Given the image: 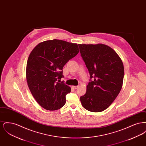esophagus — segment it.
Returning <instances> with one entry per match:
<instances>
[{
    "label": "esophagus",
    "instance_id": "1",
    "mask_svg": "<svg viewBox=\"0 0 146 146\" xmlns=\"http://www.w3.org/2000/svg\"><path fill=\"white\" fill-rule=\"evenodd\" d=\"M79 87V86H72V88L74 89H78V88Z\"/></svg>",
    "mask_w": 146,
    "mask_h": 146
}]
</instances>
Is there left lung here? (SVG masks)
Here are the masks:
<instances>
[{
  "label": "left lung",
  "instance_id": "obj_1",
  "mask_svg": "<svg viewBox=\"0 0 146 146\" xmlns=\"http://www.w3.org/2000/svg\"><path fill=\"white\" fill-rule=\"evenodd\" d=\"M81 56L94 79L80 97L86 110L100 112L106 110L121 89L124 76L123 63L117 52L103 44H78Z\"/></svg>",
  "mask_w": 146,
  "mask_h": 146
}]
</instances>
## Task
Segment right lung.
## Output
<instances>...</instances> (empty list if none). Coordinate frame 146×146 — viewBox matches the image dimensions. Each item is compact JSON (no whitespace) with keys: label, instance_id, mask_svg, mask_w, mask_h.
<instances>
[{"label":"right lung","instance_id":"add662e5","mask_svg":"<svg viewBox=\"0 0 146 146\" xmlns=\"http://www.w3.org/2000/svg\"><path fill=\"white\" fill-rule=\"evenodd\" d=\"M79 52L76 43L54 39L40 42L31 52L26 67L27 84L36 101L44 109L55 111L66 104L70 88L61 82L63 67Z\"/></svg>","mask_w":146,"mask_h":146}]
</instances>
